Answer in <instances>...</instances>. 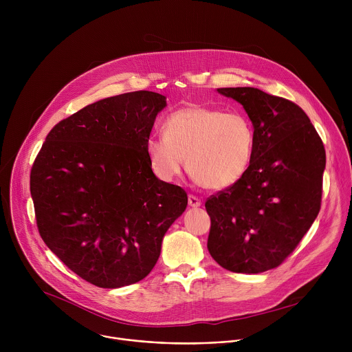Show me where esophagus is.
Segmentation results:
<instances>
[{"label": "esophagus", "mask_w": 352, "mask_h": 352, "mask_svg": "<svg viewBox=\"0 0 352 352\" xmlns=\"http://www.w3.org/2000/svg\"><path fill=\"white\" fill-rule=\"evenodd\" d=\"M188 204H189V206H190V208H199L200 205H202V202H200V199H199V197H196V196H193V195H189V197H188Z\"/></svg>", "instance_id": "esophagus-1"}]
</instances>
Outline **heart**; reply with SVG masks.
<instances>
[{
    "mask_svg": "<svg viewBox=\"0 0 352 352\" xmlns=\"http://www.w3.org/2000/svg\"><path fill=\"white\" fill-rule=\"evenodd\" d=\"M255 131L241 113L190 106L164 122L163 135L146 140V155L155 174L173 181L184 168L206 189L223 190L236 184L254 157Z\"/></svg>",
    "mask_w": 352,
    "mask_h": 352,
    "instance_id": "1",
    "label": "heart"
}]
</instances>
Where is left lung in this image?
<instances>
[{
    "instance_id": "8db88e82",
    "label": "left lung",
    "mask_w": 352,
    "mask_h": 352,
    "mask_svg": "<svg viewBox=\"0 0 352 352\" xmlns=\"http://www.w3.org/2000/svg\"><path fill=\"white\" fill-rule=\"evenodd\" d=\"M255 131L246 174L205 205L212 258L234 273L277 267L304 238L320 210L326 152L311 120L289 100L256 87H221Z\"/></svg>"
}]
</instances>
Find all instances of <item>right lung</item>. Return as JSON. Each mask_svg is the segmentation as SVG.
I'll return each mask as SVG.
<instances>
[{
  "label": "right lung",
  "instance_id": "right-lung-1",
  "mask_svg": "<svg viewBox=\"0 0 352 352\" xmlns=\"http://www.w3.org/2000/svg\"><path fill=\"white\" fill-rule=\"evenodd\" d=\"M166 97L147 90L107 97L58 122L30 173L38 232L83 280L120 288L155 267L186 192L159 179L146 140Z\"/></svg>",
  "mask_w": 352,
  "mask_h": 352
}]
</instances>
